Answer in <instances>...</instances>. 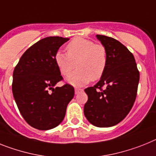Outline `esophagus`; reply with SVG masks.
<instances>
[{
    "mask_svg": "<svg viewBox=\"0 0 156 156\" xmlns=\"http://www.w3.org/2000/svg\"><path fill=\"white\" fill-rule=\"evenodd\" d=\"M83 90V89H80V88H75V94H80V92H82Z\"/></svg>",
    "mask_w": 156,
    "mask_h": 156,
    "instance_id": "obj_1",
    "label": "esophagus"
}]
</instances>
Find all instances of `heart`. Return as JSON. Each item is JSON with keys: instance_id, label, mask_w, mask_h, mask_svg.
<instances>
[{"instance_id": "1", "label": "heart", "mask_w": 156, "mask_h": 156, "mask_svg": "<svg viewBox=\"0 0 156 156\" xmlns=\"http://www.w3.org/2000/svg\"><path fill=\"white\" fill-rule=\"evenodd\" d=\"M66 51L67 54L57 52L54 60L63 76L70 74L76 65L78 69L67 77L68 83L81 87L91 80H97L102 76L107 65V52L104 46L87 38H76L68 44Z\"/></svg>"}]
</instances>
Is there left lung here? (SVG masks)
Listing matches in <instances>:
<instances>
[{
    "label": "left lung",
    "mask_w": 156,
    "mask_h": 156,
    "mask_svg": "<svg viewBox=\"0 0 156 156\" xmlns=\"http://www.w3.org/2000/svg\"><path fill=\"white\" fill-rule=\"evenodd\" d=\"M96 38L106 48L107 65L100 80L84 90L88 99L83 113L93 126L111 127L122 122L133 106L140 73L133 55L123 44L105 35Z\"/></svg>",
    "instance_id": "obj_1"
}]
</instances>
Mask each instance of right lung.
<instances>
[{"label": "right lung", "instance_id": "obj_1", "mask_svg": "<svg viewBox=\"0 0 156 156\" xmlns=\"http://www.w3.org/2000/svg\"><path fill=\"white\" fill-rule=\"evenodd\" d=\"M69 40L58 36L39 40L25 51L13 72L15 101L23 118L37 129L48 130L58 126L74 97L71 85L54 87L63 80L54 57Z\"/></svg>", "mask_w": 156, "mask_h": 156}]
</instances>
